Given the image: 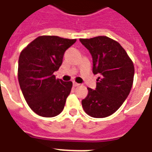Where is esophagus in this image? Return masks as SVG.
Here are the masks:
<instances>
[{
	"mask_svg": "<svg viewBox=\"0 0 152 152\" xmlns=\"http://www.w3.org/2000/svg\"><path fill=\"white\" fill-rule=\"evenodd\" d=\"M73 86L74 87H80V83H77L76 82H73Z\"/></svg>",
	"mask_w": 152,
	"mask_h": 152,
	"instance_id": "esophagus-1",
	"label": "esophagus"
}]
</instances>
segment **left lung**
I'll use <instances>...</instances> for the list:
<instances>
[{
  "label": "left lung",
  "instance_id": "8db88e82",
  "mask_svg": "<svg viewBox=\"0 0 152 152\" xmlns=\"http://www.w3.org/2000/svg\"><path fill=\"white\" fill-rule=\"evenodd\" d=\"M80 41L92 56L93 73L100 75L96 88H88V94L82 101L83 110L94 118L109 116L129 95L134 82V64L123 47L108 37Z\"/></svg>",
  "mask_w": 152,
  "mask_h": 152
}]
</instances>
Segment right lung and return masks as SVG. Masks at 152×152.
Returning <instances> with one entry per match:
<instances>
[{
    "mask_svg": "<svg viewBox=\"0 0 152 152\" xmlns=\"http://www.w3.org/2000/svg\"><path fill=\"white\" fill-rule=\"evenodd\" d=\"M76 41L57 36H41L19 55V86L27 104L40 116H56L63 110L72 83L56 79L54 72L62 64L65 50Z\"/></svg>",
    "mask_w": 152,
    "mask_h": 152,
    "instance_id": "add662e5",
    "label": "right lung"
}]
</instances>
